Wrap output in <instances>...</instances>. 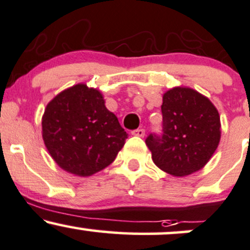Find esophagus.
<instances>
[{"label": "esophagus", "mask_w": 250, "mask_h": 250, "mask_svg": "<svg viewBox=\"0 0 250 250\" xmlns=\"http://www.w3.org/2000/svg\"><path fill=\"white\" fill-rule=\"evenodd\" d=\"M131 134H133L134 136L143 137V136H145V134H146V130H145V129H142V128L135 129V130H133V133H131Z\"/></svg>", "instance_id": "1"}]
</instances>
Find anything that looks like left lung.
<instances>
[{
  "label": "left lung",
  "mask_w": 250,
  "mask_h": 250,
  "mask_svg": "<svg viewBox=\"0 0 250 250\" xmlns=\"http://www.w3.org/2000/svg\"><path fill=\"white\" fill-rule=\"evenodd\" d=\"M162 134L146 145L155 165L174 176H187L207 165L221 139L220 115L199 91L175 87L163 94Z\"/></svg>",
  "instance_id": "8db88e82"
}]
</instances>
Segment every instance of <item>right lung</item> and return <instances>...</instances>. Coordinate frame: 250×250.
<instances>
[{"instance_id": "obj_1", "label": "right lung", "mask_w": 250, "mask_h": 250, "mask_svg": "<svg viewBox=\"0 0 250 250\" xmlns=\"http://www.w3.org/2000/svg\"><path fill=\"white\" fill-rule=\"evenodd\" d=\"M42 137L59 167L85 177L115 160L128 134L105 108L102 94L80 83L48 103L42 116Z\"/></svg>"}]
</instances>
